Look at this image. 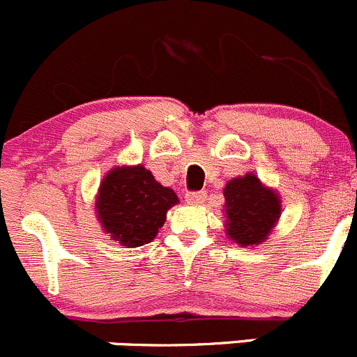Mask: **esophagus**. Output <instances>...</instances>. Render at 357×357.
Here are the masks:
<instances>
[{"mask_svg":"<svg viewBox=\"0 0 357 357\" xmlns=\"http://www.w3.org/2000/svg\"><path fill=\"white\" fill-rule=\"evenodd\" d=\"M205 197H207V193L205 192H188L185 199L188 204H202V202L205 200Z\"/></svg>","mask_w":357,"mask_h":357,"instance_id":"esophagus-1","label":"esophagus"}]
</instances>
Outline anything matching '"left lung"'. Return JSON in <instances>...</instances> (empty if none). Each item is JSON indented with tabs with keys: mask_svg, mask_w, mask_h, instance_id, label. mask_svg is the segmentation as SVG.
Wrapping results in <instances>:
<instances>
[{
	"mask_svg": "<svg viewBox=\"0 0 357 357\" xmlns=\"http://www.w3.org/2000/svg\"><path fill=\"white\" fill-rule=\"evenodd\" d=\"M226 233L242 247H255L268 238L278 221L280 199L254 174L231 179L225 188Z\"/></svg>",
	"mask_w": 357,
	"mask_h": 357,
	"instance_id": "1",
	"label": "left lung"
}]
</instances>
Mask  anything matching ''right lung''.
<instances>
[{
	"label": "right lung",
	"mask_w": 357,
	"mask_h": 357,
	"mask_svg": "<svg viewBox=\"0 0 357 357\" xmlns=\"http://www.w3.org/2000/svg\"><path fill=\"white\" fill-rule=\"evenodd\" d=\"M174 204L176 193L157 183L143 165H136L117 167L105 176L96 197V212L112 238L135 248L155 238L165 212Z\"/></svg>",
	"instance_id": "right-lung-1"
}]
</instances>
